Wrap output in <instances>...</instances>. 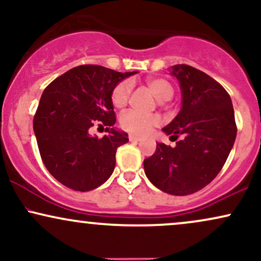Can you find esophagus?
<instances>
[{
    "mask_svg": "<svg viewBox=\"0 0 261 261\" xmlns=\"http://www.w3.org/2000/svg\"><path fill=\"white\" fill-rule=\"evenodd\" d=\"M128 140H130L131 142H139V141H141L140 137L135 136V135H128Z\"/></svg>",
    "mask_w": 261,
    "mask_h": 261,
    "instance_id": "obj_1",
    "label": "esophagus"
}]
</instances>
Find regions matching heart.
<instances>
[{
  "label": "heart",
  "mask_w": 261,
  "mask_h": 261,
  "mask_svg": "<svg viewBox=\"0 0 261 261\" xmlns=\"http://www.w3.org/2000/svg\"><path fill=\"white\" fill-rule=\"evenodd\" d=\"M147 86L160 101L172 99L174 95V87L168 80L153 77L147 80ZM133 91V82L128 80L121 81L114 87L112 91V103L118 109H121L127 104ZM160 124V118L154 114H142L135 110L124 113L120 118V125L125 131L136 136H145L151 133L153 127Z\"/></svg>",
  "instance_id": "1"
}]
</instances>
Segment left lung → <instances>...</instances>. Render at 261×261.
<instances>
[{
  "mask_svg": "<svg viewBox=\"0 0 261 261\" xmlns=\"http://www.w3.org/2000/svg\"><path fill=\"white\" fill-rule=\"evenodd\" d=\"M181 89V109L163 127L174 147L157 143L143 161L149 181L164 193L184 196L201 190L222 169L237 136L232 100L217 81L189 65L172 66Z\"/></svg>",
  "mask_w": 261,
  "mask_h": 261,
  "instance_id": "8db88e82",
  "label": "left lung"
}]
</instances>
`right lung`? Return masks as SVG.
Here are the masks:
<instances>
[{"mask_svg":"<svg viewBox=\"0 0 261 261\" xmlns=\"http://www.w3.org/2000/svg\"><path fill=\"white\" fill-rule=\"evenodd\" d=\"M135 72H118L104 66L71 68L44 89L33 120L44 166L56 180L76 191L100 187L112 175L119 146L127 134L115 130L112 91ZM94 124L108 135L91 137Z\"/></svg>","mask_w":261,"mask_h":261,"instance_id":"add662e5","label":"right lung"}]
</instances>
